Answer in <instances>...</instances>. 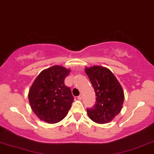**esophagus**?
Listing matches in <instances>:
<instances>
[{"label":"esophagus","instance_id":"34e87169","mask_svg":"<svg viewBox=\"0 0 154 154\" xmlns=\"http://www.w3.org/2000/svg\"><path fill=\"white\" fill-rule=\"evenodd\" d=\"M82 94H80L79 96H77V99L78 100H82Z\"/></svg>","mask_w":154,"mask_h":154}]
</instances>
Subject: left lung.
<instances>
[{
    "instance_id": "8db88e82",
    "label": "left lung",
    "mask_w": 154,
    "mask_h": 154,
    "mask_svg": "<svg viewBox=\"0 0 154 154\" xmlns=\"http://www.w3.org/2000/svg\"><path fill=\"white\" fill-rule=\"evenodd\" d=\"M85 72L96 96L95 105L87 108L88 116L96 123L110 122L122 109L124 91L121 85L112 72L106 67H87Z\"/></svg>"
}]
</instances>
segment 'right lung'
I'll use <instances>...</instances> for the list:
<instances>
[{"mask_svg":"<svg viewBox=\"0 0 154 154\" xmlns=\"http://www.w3.org/2000/svg\"><path fill=\"white\" fill-rule=\"evenodd\" d=\"M69 69L54 65L42 71L29 91L33 112L40 120L54 124L66 116L74 101L71 90L65 85Z\"/></svg>","mask_w":154,"mask_h":154,"instance_id":"right-lung-1","label":"right lung"}]
</instances>
